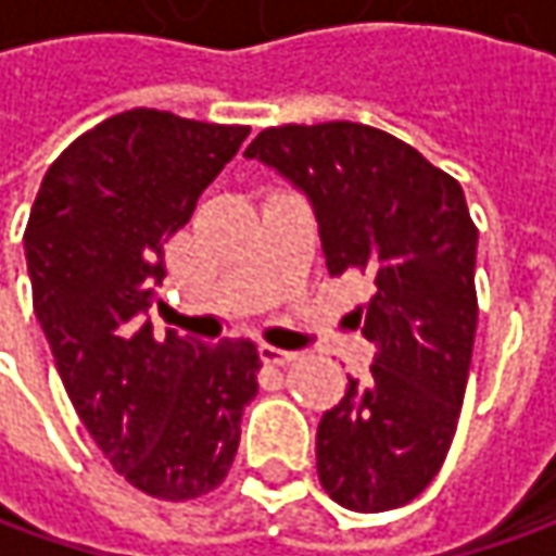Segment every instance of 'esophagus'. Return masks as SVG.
I'll return each mask as SVG.
<instances>
[{
	"label": "esophagus",
	"instance_id": "esophagus-1",
	"mask_svg": "<svg viewBox=\"0 0 556 556\" xmlns=\"http://www.w3.org/2000/svg\"><path fill=\"white\" fill-rule=\"evenodd\" d=\"M260 355H263V362H266V365H290V362L296 358V353L278 350V346H263V350H260Z\"/></svg>",
	"mask_w": 556,
	"mask_h": 556
}]
</instances>
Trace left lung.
Returning a JSON list of instances; mask_svg holds the SVG:
<instances>
[{
	"label": "left lung",
	"mask_w": 556,
	"mask_h": 556,
	"mask_svg": "<svg viewBox=\"0 0 556 556\" xmlns=\"http://www.w3.org/2000/svg\"><path fill=\"white\" fill-rule=\"evenodd\" d=\"M312 203L331 275H371L355 312L371 377L318 420V480L333 502L380 514L415 502L455 439L477 337V225L460 185L412 144L333 119L271 126L250 141Z\"/></svg>",
	"instance_id": "left-lung-1"
}]
</instances>
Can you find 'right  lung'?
I'll return each instance as SVG.
<instances>
[{
	"instance_id": "add662e5",
	"label": "right lung",
	"mask_w": 556,
	"mask_h": 556,
	"mask_svg": "<svg viewBox=\"0 0 556 556\" xmlns=\"http://www.w3.org/2000/svg\"><path fill=\"white\" fill-rule=\"evenodd\" d=\"M250 136L136 108L49 166L24 231L33 312L89 437L136 489L185 502L225 480L263 368L253 340L154 333L163 244Z\"/></svg>"
}]
</instances>
